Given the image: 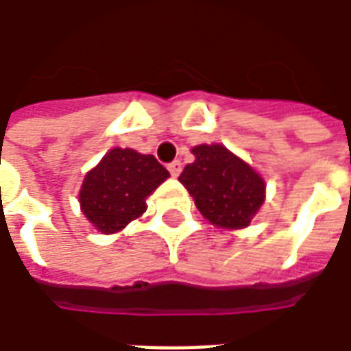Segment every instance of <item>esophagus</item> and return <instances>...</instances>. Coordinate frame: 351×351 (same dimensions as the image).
Wrapping results in <instances>:
<instances>
[{
	"instance_id": "1",
	"label": "esophagus",
	"mask_w": 351,
	"mask_h": 351,
	"mask_svg": "<svg viewBox=\"0 0 351 351\" xmlns=\"http://www.w3.org/2000/svg\"><path fill=\"white\" fill-rule=\"evenodd\" d=\"M169 173H171V176H178L180 175V171H182V163L178 160H175L173 163H169L167 165Z\"/></svg>"
}]
</instances>
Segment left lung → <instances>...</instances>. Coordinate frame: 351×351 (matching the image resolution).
<instances>
[{
	"label": "left lung",
	"mask_w": 351,
	"mask_h": 351,
	"mask_svg": "<svg viewBox=\"0 0 351 351\" xmlns=\"http://www.w3.org/2000/svg\"><path fill=\"white\" fill-rule=\"evenodd\" d=\"M178 180L199 213L220 228H246L265 201L263 178L221 145H199Z\"/></svg>",
	"instance_id": "obj_1"
}]
</instances>
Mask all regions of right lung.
Returning <instances> with one entry per match:
<instances>
[{"label":"right lung","instance_id":"add662e5","mask_svg":"<svg viewBox=\"0 0 351 351\" xmlns=\"http://www.w3.org/2000/svg\"><path fill=\"white\" fill-rule=\"evenodd\" d=\"M167 176L152 154L112 148L82 182V213L101 233H116L145 213V199Z\"/></svg>","mask_w":351,"mask_h":351}]
</instances>
